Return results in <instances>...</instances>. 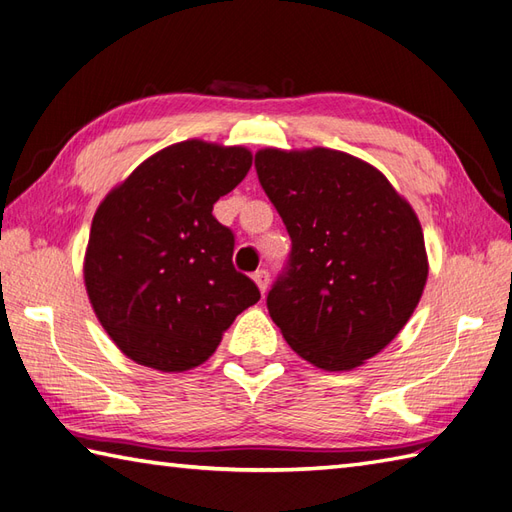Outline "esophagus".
<instances>
[{
    "instance_id": "1",
    "label": "esophagus",
    "mask_w": 512,
    "mask_h": 512,
    "mask_svg": "<svg viewBox=\"0 0 512 512\" xmlns=\"http://www.w3.org/2000/svg\"><path fill=\"white\" fill-rule=\"evenodd\" d=\"M253 279H255V284L259 286V290H262V295L264 292L268 290V281H270V275H268V270H257V273H253Z\"/></svg>"
}]
</instances>
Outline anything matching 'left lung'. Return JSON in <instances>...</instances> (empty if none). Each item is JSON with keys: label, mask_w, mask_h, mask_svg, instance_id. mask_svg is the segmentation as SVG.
<instances>
[{"label": "left lung", "mask_w": 512, "mask_h": 512, "mask_svg": "<svg viewBox=\"0 0 512 512\" xmlns=\"http://www.w3.org/2000/svg\"><path fill=\"white\" fill-rule=\"evenodd\" d=\"M255 169L292 242L266 297L270 317L312 365L358 367L405 328L427 284L416 213L343 151L262 149Z\"/></svg>", "instance_id": "left-lung-1"}]
</instances>
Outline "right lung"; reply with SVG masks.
<instances>
[{
	"label": "right lung",
	"mask_w": 512,
	"mask_h": 512,
	"mask_svg": "<svg viewBox=\"0 0 512 512\" xmlns=\"http://www.w3.org/2000/svg\"><path fill=\"white\" fill-rule=\"evenodd\" d=\"M250 165L244 147L184 140L147 158L99 206L85 288L132 361L160 372L198 367L262 297L233 266V231L213 217V204Z\"/></svg>",
	"instance_id": "add662e5"
}]
</instances>
